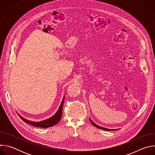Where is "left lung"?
Instances as JSON below:
<instances>
[{
    "label": "left lung",
    "instance_id": "1",
    "mask_svg": "<svg viewBox=\"0 0 155 155\" xmlns=\"http://www.w3.org/2000/svg\"><path fill=\"white\" fill-rule=\"evenodd\" d=\"M90 121L91 122V123L93 124V126H96V127H97V128H99V129H102V130H109V131H110V130H118V129H107V128H105V127H101V126H98V125H97L96 124H95L90 118Z\"/></svg>",
    "mask_w": 155,
    "mask_h": 155
}]
</instances>
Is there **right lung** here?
<instances>
[{
	"instance_id": "obj_1",
	"label": "right lung",
	"mask_w": 155,
	"mask_h": 155,
	"mask_svg": "<svg viewBox=\"0 0 155 155\" xmlns=\"http://www.w3.org/2000/svg\"><path fill=\"white\" fill-rule=\"evenodd\" d=\"M64 98H65V97H63L61 104L60 105V107L57 111V112L53 117H51V118L47 119L45 120H43V121H41L40 122H34V121H29V120L24 118L23 117H22L19 115H18L21 118V120L24 121L25 123H26L27 124H29L34 126H36V127H44V128H47V127L53 126L54 125H56V124H58L61 118L62 112V107L64 105Z\"/></svg>"
}]
</instances>
